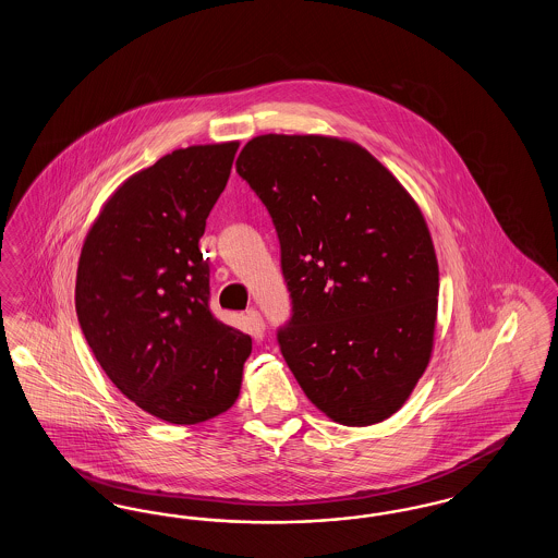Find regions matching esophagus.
Listing matches in <instances>:
<instances>
[{"instance_id": "1", "label": "esophagus", "mask_w": 558, "mask_h": 558, "mask_svg": "<svg viewBox=\"0 0 558 558\" xmlns=\"http://www.w3.org/2000/svg\"><path fill=\"white\" fill-rule=\"evenodd\" d=\"M246 319H248V324L253 326V330H255L257 335H262V332L266 330V322H264L262 314H259L257 310H248V312H246Z\"/></svg>"}]
</instances>
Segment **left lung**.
<instances>
[{
  "label": "left lung",
  "instance_id": "left-lung-1",
  "mask_svg": "<svg viewBox=\"0 0 558 558\" xmlns=\"http://www.w3.org/2000/svg\"><path fill=\"white\" fill-rule=\"evenodd\" d=\"M236 171L276 226L292 318L280 351L335 423L393 416L425 374L439 266L425 215L371 153L335 135L266 133Z\"/></svg>",
  "mask_w": 558,
  "mask_h": 558
}]
</instances>
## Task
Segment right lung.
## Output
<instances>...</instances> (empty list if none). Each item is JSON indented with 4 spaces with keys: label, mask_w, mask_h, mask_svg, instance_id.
I'll return each mask as SVG.
<instances>
[{
    "label": "right lung",
    "mask_w": 558,
    "mask_h": 558,
    "mask_svg": "<svg viewBox=\"0 0 558 558\" xmlns=\"http://www.w3.org/2000/svg\"><path fill=\"white\" fill-rule=\"evenodd\" d=\"M239 142L178 148L117 187L83 240L75 307L98 364L125 398L196 425L240 396L251 337L213 318L198 240Z\"/></svg>",
    "instance_id": "add662e5"
}]
</instances>
